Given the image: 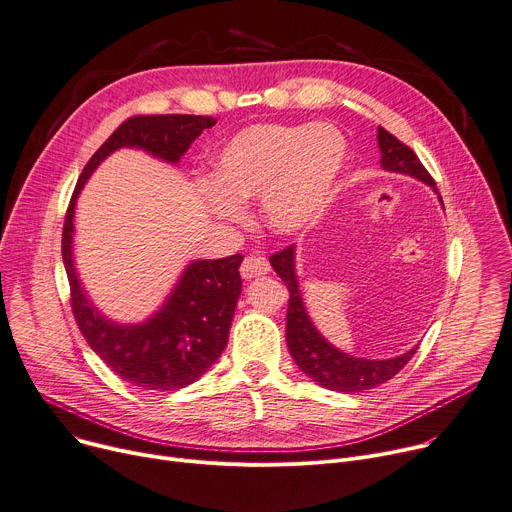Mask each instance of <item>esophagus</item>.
Wrapping results in <instances>:
<instances>
[{"mask_svg":"<svg viewBox=\"0 0 512 512\" xmlns=\"http://www.w3.org/2000/svg\"><path fill=\"white\" fill-rule=\"evenodd\" d=\"M269 271V261L261 255H251V257H245L243 265H241V276L243 280H253L257 276H263Z\"/></svg>","mask_w":512,"mask_h":512,"instance_id":"1","label":"esophagus"}]
</instances>
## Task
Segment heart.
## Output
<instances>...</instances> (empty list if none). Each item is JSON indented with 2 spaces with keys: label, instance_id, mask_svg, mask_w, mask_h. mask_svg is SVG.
<instances>
[{
  "label": "heart",
  "instance_id": "obj_1",
  "mask_svg": "<svg viewBox=\"0 0 512 512\" xmlns=\"http://www.w3.org/2000/svg\"><path fill=\"white\" fill-rule=\"evenodd\" d=\"M350 156L346 135L331 123H257L224 144L203 208L222 222L243 220V201L257 199L269 230L292 236L327 212Z\"/></svg>",
  "mask_w": 512,
  "mask_h": 512
}]
</instances>
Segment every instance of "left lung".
<instances>
[{
  "mask_svg": "<svg viewBox=\"0 0 512 512\" xmlns=\"http://www.w3.org/2000/svg\"><path fill=\"white\" fill-rule=\"evenodd\" d=\"M377 140L381 150V166L385 170L418 179L438 195L436 183L432 181L428 170L422 166L414 150L403 146L395 135H391L383 127H379ZM438 201L442 203L440 195H438ZM269 263L276 269V274L284 280L290 292L288 315H286V342H288L290 356L294 358L296 366L306 374V377L315 381L317 385L337 393H362L366 389H374L393 379L395 374L416 354L418 346L393 358L370 360V358L352 356L344 350L335 348L315 327V323L309 317V311H306L304 306V298H302L298 274H296V245L271 255Z\"/></svg>",
  "mask_w": 512,
  "mask_h": 512,
  "instance_id": "left-lung-1",
  "label": "left lung"
}]
</instances>
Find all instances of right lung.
<instances>
[{
	"instance_id": "obj_1",
	"label": "right lung",
	"mask_w": 512,
	"mask_h": 512,
	"mask_svg": "<svg viewBox=\"0 0 512 512\" xmlns=\"http://www.w3.org/2000/svg\"><path fill=\"white\" fill-rule=\"evenodd\" d=\"M214 117L150 115L125 121L84 166L67 208L61 253L72 288V309L88 346L117 377L146 391H179L222 356L243 280V255L189 261L173 290L144 321L121 323L102 313L80 280L74 259L78 197L94 170L123 148L142 150L177 166Z\"/></svg>"
}]
</instances>
